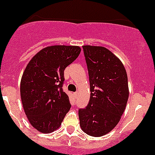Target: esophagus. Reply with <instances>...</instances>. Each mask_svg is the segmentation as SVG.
<instances>
[{
    "mask_svg": "<svg viewBox=\"0 0 155 155\" xmlns=\"http://www.w3.org/2000/svg\"><path fill=\"white\" fill-rule=\"evenodd\" d=\"M73 95H74L75 97H77L78 96V92H74V93H73Z\"/></svg>",
    "mask_w": 155,
    "mask_h": 155,
    "instance_id": "esophagus-1",
    "label": "esophagus"
}]
</instances>
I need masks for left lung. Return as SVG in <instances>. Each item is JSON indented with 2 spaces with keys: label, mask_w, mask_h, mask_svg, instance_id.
Returning a JSON list of instances; mask_svg holds the SVG:
<instances>
[{
  "label": "left lung",
  "mask_w": 155,
  "mask_h": 155,
  "mask_svg": "<svg viewBox=\"0 0 155 155\" xmlns=\"http://www.w3.org/2000/svg\"><path fill=\"white\" fill-rule=\"evenodd\" d=\"M89 72L90 99L79 110L82 130L90 136L110 132L118 123L128 102V76L121 60L103 47L83 46Z\"/></svg>",
  "instance_id": "8db88e82"
}]
</instances>
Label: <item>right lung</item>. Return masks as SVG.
Wrapping results in <instances>:
<instances>
[{
    "instance_id": "add662e5",
    "label": "right lung",
    "mask_w": 155,
    "mask_h": 155,
    "mask_svg": "<svg viewBox=\"0 0 155 155\" xmlns=\"http://www.w3.org/2000/svg\"><path fill=\"white\" fill-rule=\"evenodd\" d=\"M80 52L77 46H50L27 64L21 78V97L26 115L37 131L53 132L70 109L69 96L62 88L64 70Z\"/></svg>"
}]
</instances>
